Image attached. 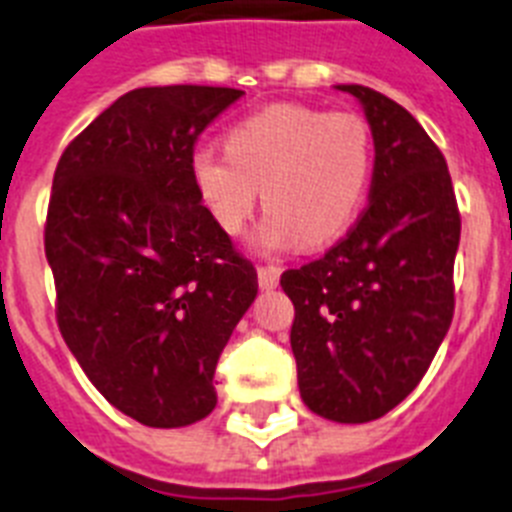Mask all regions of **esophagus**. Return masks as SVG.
Segmentation results:
<instances>
[{"instance_id":"obj_1","label":"esophagus","mask_w":512,"mask_h":512,"mask_svg":"<svg viewBox=\"0 0 512 512\" xmlns=\"http://www.w3.org/2000/svg\"><path fill=\"white\" fill-rule=\"evenodd\" d=\"M279 266L274 264H261L259 266V285L264 287V290H272V287L279 285Z\"/></svg>"}]
</instances>
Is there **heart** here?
<instances>
[{"mask_svg":"<svg viewBox=\"0 0 512 512\" xmlns=\"http://www.w3.org/2000/svg\"><path fill=\"white\" fill-rule=\"evenodd\" d=\"M225 150L199 147L191 181L212 220L238 235L264 189L259 243L321 248L355 222L373 173V137L357 113L272 103L227 131Z\"/></svg>","mask_w":512,"mask_h":512,"instance_id":"heart-1","label":"heart"}]
</instances>
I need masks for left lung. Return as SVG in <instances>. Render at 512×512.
I'll return each instance as SVG.
<instances>
[{
  "label": "left lung",
  "mask_w": 512,
  "mask_h": 512,
  "mask_svg": "<svg viewBox=\"0 0 512 512\" xmlns=\"http://www.w3.org/2000/svg\"><path fill=\"white\" fill-rule=\"evenodd\" d=\"M375 142L370 202L336 246L279 279L295 305L290 344L305 406L370 422L409 396L453 321L461 214L438 144L396 100L339 85Z\"/></svg>",
  "instance_id": "obj_1"
}]
</instances>
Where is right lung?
Listing matches in <instances>:
<instances>
[{
    "instance_id": "obj_1",
    "label": "right lung",
    "mask_w": 512,
    "mask_h": 512,
    "mask_svg": "<svg viewBox=\"0 0 512 512\" xmlns=\"http://www.w3.org/2000/svg\"><path fill=\"white\" fill-rule=\"evenodd\" d=\"M235 87H139L61 155L46 214L56 323L126 417L183 427L217 404L214 368L259 279L191 181L196 139Z\"/></svg>"
}]
</instances>
